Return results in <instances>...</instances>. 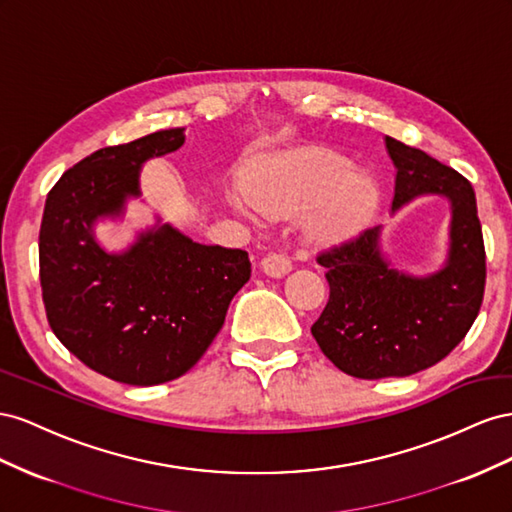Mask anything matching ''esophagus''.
<instances>
[{
  "label": "esophagus",
  "mask_w": 512,
  "mask_h": 512,
  "mask_svg": "<svg viewBox=\"0 0 512 512\" xmlns=\"http://www.w3.org/2000/svg\"><path fill=\"white\" fill-rule=\"evenodd\" d=\"M261 270L272 276V279H283L285 274L294 270V264H291V259L283 253H268L264 261H261Z\"/></svg>",
  "instance_id": "34e87169"
}]
</instances>
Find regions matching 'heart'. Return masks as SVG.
<instances>
[{
	"instance_id": "b5f03b06",
	"label": "heart",
	"mask_w": 512,
	"mask_h": 512,
	"mask_svg": "<svg viewBox=\"0 0 512 512\" xmlns=\"http://www.w3.org/2000/svg\"><path fill=\"white\" fill-rule=\"evenodd\" d=\"M248 199L266 214L311 210V229L334 238L360 229L377 206V184L367 171L354 169L347 156L326 148H309L272 156L253 169Z\"/></svg>"
}]
</instances>
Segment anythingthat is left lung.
Wrapping results in <instances>:
<instances>
[{
	"label": "left lung",
	"mask_w": 512,
	"mask_h": 512,
	"mask_svg": "<svg viewBox=\"0 0 512 512\" xmlns=\"http://www.w3.org/2000/svg\"><path fill=\"white\" fill-rule=\"evenodd\" d=\"M397 167L392 212L420 195L450 201V246L442 270L412 276L390 266L379 229L367 227L317 255L330 298L311 326L324 356L360 379L405 377L433 367L472 328L485 296V242L474 188L427 152L386 137Z\"/></svg>",
	"instance_id": "8db88e82"
}]
</instances>
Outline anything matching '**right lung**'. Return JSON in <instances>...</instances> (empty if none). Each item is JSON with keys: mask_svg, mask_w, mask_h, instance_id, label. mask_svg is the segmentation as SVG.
<instances>
[{"mask_svg": "<svg viewBox=\"0 0 512 512\" xmlns=\"http://www.w3.org/2000/svg\"><path fill=\"white\" fill-rule=\"evenodd\" d=\"M184 128L102 148L51 188L40 225V287L49 326L70 354L115 382L156 386L193 369L251 279L240 248L193 242L171 225L139 233L124 253L94 238L98 216L139 197L148 158L182 148Z\"/></svg>", "mask_w": 512, "mask_h": 512, "instance_id": "right-lung-1", "label": "right lung"}]
</instances>
